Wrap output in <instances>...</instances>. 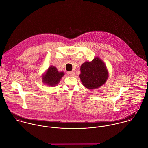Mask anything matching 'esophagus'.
<instances>
[{
  "label": "esophagus",
  "instance_id": "obj_1",
  "mask_svg": "<svg viewBox=\"0 0 148 148\" xmlns=\"http://www.w3.org/2000/svg\"><path fill=\"white\" fill-rule=\"evenodd\" d=\"M67 74L69 76H74L75 73L74 71H69V72H67Z\"/></svg>",
  "mask_w": 148,
  "mask_h": 148
}]
</instances>
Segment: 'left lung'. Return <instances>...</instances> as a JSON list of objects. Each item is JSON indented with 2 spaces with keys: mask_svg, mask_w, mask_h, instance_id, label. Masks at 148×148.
<instances>
[{
  "mask_svg": "<svg viewBox=\"0 0 148 148\" xmlns=\"http://www.w3.org/2000/svg\"><path fill=\"white\" fill-rule=\"evenodd\" d=\"M79 77L85 87L93 90L106 83L108 72L103 61L99 57H95L91 62L86 61L82 64Z\"/></svg>",
  "mask_w": 148,
  "mask_h": 148,
  "instance_id": "left-lung-1",
  "label": "left lung"
}]
</instances>
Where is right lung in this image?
<instances>
[{
    "mask_svg": "<svg viewBox=\"0 0 148 148\" xmlns=\"http://www.w3.org/2000/svg\"><path fill=\"white\" fill-rule=\"evenodd\" d=\"M64 75L63 71L59 72L56 67L50 66L42 75V82L50 86H55L58 84Z\"/></svg>",
    "mask_w": 148,
    "mask_h": 148,
    "instance_id": "1",
    "label": "right lung"
}]
</instances>
